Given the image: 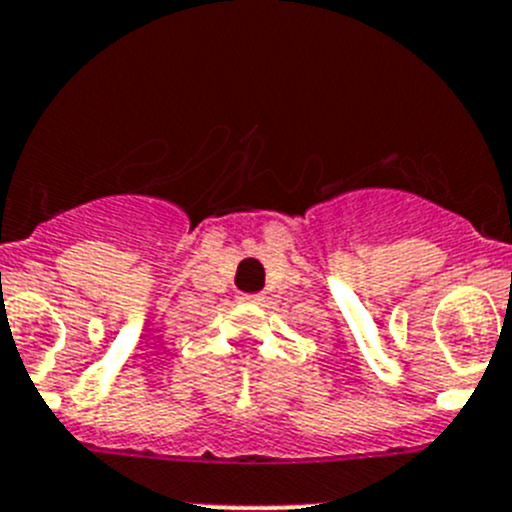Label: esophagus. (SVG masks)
<instances>
[{"mask_svg":"<svg viewBox=\"0 0 512 512\" xmlns=\"http://www.w3.org/2000/svg\"><path fill=\"white\" fill-rule=\"evenodd\" d=\"M239 301H244V303H261L263 296H261V293H239Z\"/></svg>","mask_w":512,"mask_h":512,"instance_id":"34e87169","label":"esophagus"}]
</instances>
